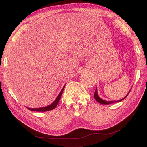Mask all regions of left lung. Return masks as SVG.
I'll return each mask as SVG.
<instances>
[{
  "instance_id": "left-lung-1",
  "label": "left lung",
  "mask_w": 147,
  "mask_h": 147,
  "mask_svg": "<svg viewBox=\"0 0 147 147\" xmlns=\"http://www.w3.org/2000/svg\"><path fill=\"white\" fill-rule=\"evenodd\" d=\"M130 91L131 90H129V92H128V94L126 95V96L125 97H124V98H122V99H120V100H118V101H105V100H103V99H102L101 98H100L99 97V96L98 95V94H97V88H96V89H95V94H94V98H95V99L96 100V101L98 102V103H101V104H103V105H109V104H111V103H116V102H118V101H122V100H124L125 97H126L127 95H128V94H129V92H130Z\"/></svg>"
}]
</instances>
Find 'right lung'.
<instances>
[{"label":"right lung","mask_w":147,"mask_h":147,"mask_svg":"<svg viewBox=\"0 0 147 147\" xmlns=\"http://www.w3.org/2000/svg\"><path fill=\"white\" fill-rule=\"evenodd\" d=\"M65 86V85L63 86V88H62L61 91V92H60L59 95H58V96L57 97V98L55 99V101H53L52 104H50V105L46 106V107H40V108H29V107H27V108L29 109L30 111H37V112H46V111L53 110V109H54L55 107H56L58 103H59L60 99H61V95H62Z\"/></svg>","instance_id":"add662e5"}]
</instances>
